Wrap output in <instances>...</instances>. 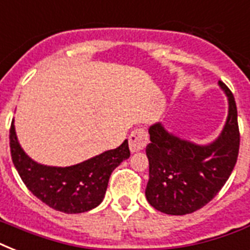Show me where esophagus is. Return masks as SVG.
<instances>
[{
	"label": "esophagus",
	"mask_w": 250,
	"mask_h": 250,
	"mask_svg": "<svg viewBox=\"0 0 250 250\" xmlns=\"http://www.w3.org/2000/svg\"><path fill=\"white\" fill-rule=\"evenodd\" d=\"M148 133L145 132L143 128H136L133 129L131 135L128 137V145H129V150L132 153L140 152L148 144Z\"/></svg>",
	"instance_id": "obj_1"
}]
</instances>
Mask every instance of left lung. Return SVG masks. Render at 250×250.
<instances>
[{"label":"left lung","mask_w":250,"mask_h":250,"mask_svg":"<svg viewBox=\"0 0 250 250\" xmlns=\"http://www.w3.org/2000/svg\"><path fill=\"white\" fill-rule=\"evenodd\" d=\"M218 84L229 100V115L213 143L198 145L183 140L168 132L161 122L149 127L145 196L161 213L184 215L201 209L217 196L236 165L240 146L236 102L225 83Z\"/></svg>","instance_id":"8db88e82"}]
</instances>
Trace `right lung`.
<instances>
[{
    "mask_svg": "<svg viewBox=\"0 0 250 250\" xmlns=\"http://www.w3.org/2000/svg\"><path fill=\"white\" fill-rule=\"evenodd\" d=\"M10 150L14 166L25 187L44 204L66 214L84 213L100 205L114 168L129 158L128 141L125 140L117 149L74 166L37 164L21 149L14 121L10 127Z\"/></svg>",
    "mask_w": 250,
    "mask_h": 250,
    "instance_id": "1",
    "label": "right lung"
}]
</instances>
